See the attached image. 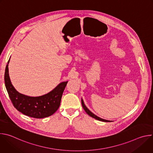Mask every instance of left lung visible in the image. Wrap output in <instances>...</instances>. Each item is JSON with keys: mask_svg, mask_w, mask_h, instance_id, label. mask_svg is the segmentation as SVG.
Returning a JSON list of instances; mask_svg holds the SVG:
<instances>
[{"mask_svg": "<svg viewBox=\"0 0 153 153\" xmlns=\"http://www.w3.org/2000/svg\"><path fill=\"white\" fill-rule=\"evenodd\" d=\"M82 106H83V109H84V110L85 111V112L88 114L89 116H90L91 117H93V118H94L95 119H97V120H100V121H102V122H111L110 120H105V119H102V118H100V117H98V116H97L96 115H95L94 114H93L92 112H91L88 109V108H87L85 105V104H84V102H83V99H82Z\"/></svg>", "mask_w": 153, "mask_h": 153, "instance_id": "obj_1", "label": "left lung"}]
</instances>
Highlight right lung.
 Returning a JSON list of instances; mask_svg holds the SVG:
<instances>
[{
  "label": "right lung",
  "mask_w": 153,
  "mask_h": 153,
  "mask_svg": "<svg viewBox=\"0 0 153 153\" xmlns=\"http://www.w3.org/2000/svg\"><path fill=\"white\" fill-rule=\"evenodd\" d=\"M5 71V84L9 97L17 110L31 117L42 119L53 115L60 106L62 94L68 81L59 83L50 93L39 97H30L19 93L12 85L8 73V63Z\"/></svg>",
  "instance_id": "1"
}]
</instances>
